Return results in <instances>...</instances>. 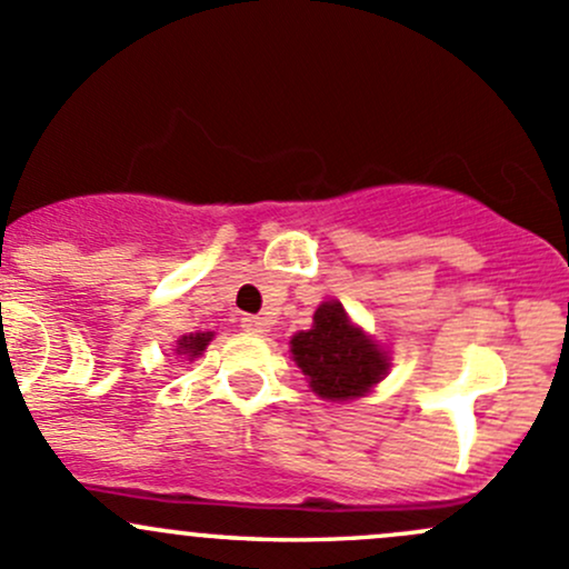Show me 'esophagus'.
Instances as JSON below:
<instances>
[{
    "label": "esophagus",
    "mask_w": 569,
    "mask_h": 569,
    "mask_svg": "<svg viewBox=\"0 0 569 569\" xmlns=\"http://www.w3.org/2000/svg\"><path fill=\"white\" fill-rule=\"evenodd\" d=\"M241 326H243V331H251V333L266 331V320L257 318V315H246V318H241Z\"/></svg>",
    "instance_id": "34e87169"
}]
</instances>
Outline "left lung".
<instances>
[{"mask_svg":"<svg viewBox=\"0 0 569 569\" xmlns=\"http://www.w3.org/2000/svg\"><path fill=\"white\" fill-rule=\"evenodd\" d=\"M292 359L326 400H350L386 375V356L345 315L342 303H323L315 326L292 337Z\"/></svg>","mask_w":569,"mask_h":569,"instance_id":"8db88e82","label":"left lung"}]
</instances>
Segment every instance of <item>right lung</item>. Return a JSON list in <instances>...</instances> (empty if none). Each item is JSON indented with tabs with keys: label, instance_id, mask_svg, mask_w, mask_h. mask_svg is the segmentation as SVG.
<instances>
[{
	"label": "right lung",
	"instance_id": "add662e5",
	"mask_svg": "<svg viewBox=\"0 0 569 569\" xmlns=\"http://www.w3.org/2000/svg\"><path fill=\"white\" fill-rule=\"evenodd\" d=\"M213 339V333H191V337H183L180 339V348L178 353H189V356H199L204 350V345Z\"/></svg>",
	"mask_w": 569,
	"mask_h": 569
}]
</instances>
